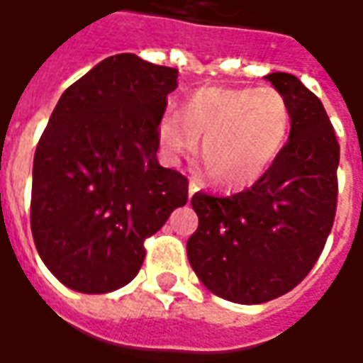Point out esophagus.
I'll return each instance as SVG.
<instances>
[{
    "instance_id": "obj_1",
    "label": "esophagus",
    "mask_w": 363,
    "mask_h": 363,
    "mask_svg": "<svg viewBox=\"0 0 363 363\" xmlns=\"http://www.w3.org/2000/svg\"><path fill=\"white\" fill-rule=\"evenodd\" d=\"M200 190V182L196 181V179H190L189 182V196H194V192H198Z\"/></svg>"
}]
</instances>
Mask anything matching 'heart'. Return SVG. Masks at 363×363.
I'll return each mask as SVG.
<instances>
[{
  "instance_id": "1",
  "label": "heart",
  "mask_w": 363,
  "mask_h": 363,
  "mask_svg": "<svg viewBox=\"0 0 363 363\" xmlns=\"http://www.w3.org/2000/svg\"><path fill=\"white\" fill-rule=\"evenodd\" d=\"M289 103L274 87H200L159 122V145L174 161L202 138L213 184L237 190L257 182L286 147Z\"/></svg>"
}]
</instances>
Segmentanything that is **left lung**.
Wrapping results in <instances>:
<instances>
[{"mask_svg":"<svg viewBox=\"0 0 363 363\" xmlns=\"http://www.w3.org/2000/svg\"><path fill=\"white\" fill-rule=\"evenodd\" d=\"M267 82L288 99L289 140L251 189L218 198L192 196L198 229L186 243L189 262L212 294L257 305L288 294L311 272L336 213L340 145L327 111L296 75Z\"/></svg>","mask_w":363,"mask_h":363,"instance_id":"8db88e82","label":"left lung"}]
</instances>
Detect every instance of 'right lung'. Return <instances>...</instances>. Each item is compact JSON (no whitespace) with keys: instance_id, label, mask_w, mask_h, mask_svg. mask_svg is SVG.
<instances>
[{"instance_id":"right-lung-1","label":"right lung","mask_w":363,"mask_h":363,"mask_svg":"<svg viewBox=\"0 0 363 363\" xmlns=\"http://www.w3.org/2000/svg\"><path fill=\"white\" fill-rule=\"evenodd\" d=\"M179 69L135 54L96 64L60 96L36 145L30 229L64 286L108 294L135 278L143 241L189 200V181L159 165V122Z\"/></svg>"}]
</instances>
